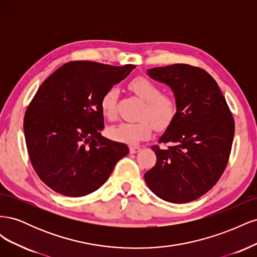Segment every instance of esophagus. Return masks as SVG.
I'll return each mask as SVG.
<instances>
[{"instance_id":"esophagus-1","label":"esophagus","mask_w":257,"mask_h":257,"mask_svg":"<svg viewBox=\"0 0 257 257\" xmlns=\"http://www.w3.org/2000/svg\"><path fill=\"white\" fill-rule=\"evenodd\" d=\"M139 150H141V147H139V146H131V147H130L131 153H136V152H138Z\"/></svg>"}]
</instances>
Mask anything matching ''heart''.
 I'll return each instance as SVG.
<instances>
[{"mask_svg":"<svg viewBox=\"0 0 257 257\" xmlns=\"http://www.w3.org/2000/svg\"><path fill=\"white\" fill-rule=\"evenodd\" d=\"M128 88L144 102L141 111V118L144 119L137 122H121L116 124L108 130V135L116 142L137 144L151 136L153 124L162 128L173 121L177 112V102L172 95L161 93L159 85L144 76L135 77L133 80H131ZM116 98L118 90L115 88L106 90L100 97L99 107L105 118L109 120L115 118Z\"/></svg>","mask_w":257,"mask_h":257,"instance_id":"heart-1","label":"heart"}]
</instances>
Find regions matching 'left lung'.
Listing matches in <instances>:
<instances>
[{
    "label": "left lung",
    "instance_id": "8db88e82",
    "mask_svg": "<svg viewBox=\"0 0 257 257\" xmlns=\"http://www.w3.org/2000/svg\"><path fill=\"white\" fill-rule=\"evenodd\" d=\"M174 91L177 112L159 144L155 165L145 174L150 190L169 203L184 204L206 194L227 166L235 121L216 81L203 68L173 64L148 69Z\"/></svg>",
    "mask_w": 257,
    "mask_h": 257
}]
</instances>
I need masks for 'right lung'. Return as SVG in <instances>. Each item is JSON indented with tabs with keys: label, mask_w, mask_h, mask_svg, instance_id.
I'll use <instances>...</instances> for the list:
<instances>
[{
	"label": "right lung",
	"mask_w": 257,
	"mask_h": 257,
	"mask_svg": "<svg viewBox=\"0 0 257 257\" xmlns=\"http://www.w3.org/2000/svg\"><path fill=\"white\" fill-rule=\"evenodd\" d=\"M135 67L68 62L38 88L23 130L31 164L51 190L69 197L88 195L128 153L126 145L100 135L104 115L99 100Z\"/></svg>",
	"instance_id": "1"
}]
</instances>
